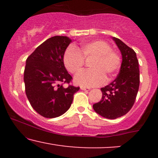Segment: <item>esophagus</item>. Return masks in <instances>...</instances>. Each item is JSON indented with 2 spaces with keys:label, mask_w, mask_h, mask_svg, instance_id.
<instances>
[{
  "label": "esophagus",
  "mask_w": 158,
  "mask_h": 158,
  "mask_svg": "<svg viewBox=\"0 0 158 158\" xmlns=\"http://www.w3.org/2000/svg\"><path fill=\"white\" fill-rule=\"evenodd\" d=\"M81 90H90L89 88H86V87H81Z\"/></svg>",
  "instance_id": "34e87169"
}]
</instances>
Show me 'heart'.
Returning <instances> with one entry per match:
<instances>
[{"label": "heart", "mask_w": 158, "mask_h": 158, "mask_svg": "<svg viewBox=\"0 0 158 158\" xmlns=\"http://www.w3.org/2000/svg\"><path fill=\"white\" fill-rule=\"evenodd\" d=\"M91 69L80 72L75 77L78 85L84 87H95L102 85L107 79H110L121 66V56L112 50L110 45L102 40H94L83 43L80 51L74 45H70L65 50L63 61L70 73L76 74L84 65L85 59H90Z\"/></svg>", "instance_id": "heart-1"}]
</instances>
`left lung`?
<instances>
[{
	"instance_id": "obj_1",
	"label": "left lung",
	"mask_w": 158,
	"mask_h": 158,
	"mask_svg": "<svg viewBox=\"0 0 158 158\" xmlns=\"http://www.w3.org/2000/svg\"><path fill=\"white\" fill-rule=\"evenodd\" d=\"M113 39L122 54L120 70L111 83L101 88L102 99L93 106L97 114L108 119L118 118L131 110L139 85V63L135 50L120 39Z\"/></svg>"
}]
</instances>
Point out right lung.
<instances>
[{
  "label": "right lung",
  "instance_id": "1",
  "mask_svg": "<svg viewBox=\"0 0 158 158\" xmlns=\"http://www.w3.org/2000/svg\"><path fill=\"white\" fill-rule=\"evenodd\" d=\"M71 39L56 35L40 44L28 56L23 81L27 99L33 109L46 118H55L70 108L79 87L64 83L72 81L65 68L63 57Z\"/></svg>",
  "mask_w": 158,
  "mask_h": 158
}]
</instances>
